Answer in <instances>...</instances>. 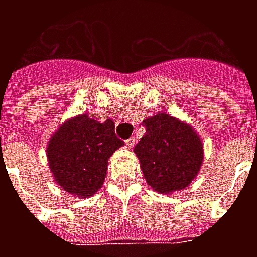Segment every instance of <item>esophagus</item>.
Instances as JSON below:
<instances>
[{"mask_svg":"<svg viewBox=\"0 0 257 257\" xmlns=\"http://www.w3.org/2000/svg\"><path fill=\"white\" fill-rule=\"evenodd\" d=\"M135 142H136V138H129V139L125 140V143H126L128 147H132L135 145Z\"/></svg>","mask_w":257,"mask_h":257,"instance_id":"34e87169","label":"esophagus"}]
</instances>
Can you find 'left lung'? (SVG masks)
I'll use <instances>...</instances> for the list:
<instances>
[{
	"label": "left lung",
	"mask_w": 257,
	"mask_h": 257,
	"mask_svg": "<svg viewBox=\"0 0 257 257\" xmlns=\"http://www.w3.org/2000/svg\"><path fill=\"white\" fill-rule=\"evenodd\" d=\"M145 136L135 146L146 182L161 194L186 189L198 173L204 150L187 123L160 112L143 121Z\"/></svg>",
	"instance_id": "1"
}]
</instances>
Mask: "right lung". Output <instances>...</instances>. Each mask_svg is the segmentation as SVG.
<instances>
[{
    "mask_svg": "<svg viewBox=\"0 0 257 257\" xmlns=\"http://www.w3.org/2000/svg\"><path fill=\"white\" fill-rule=\"evenodd\" d=\"M114 122H97L82 114L64 122L48 143L49 168L56 183L68 194L90 197L106 178L108 158L123 146Z\"/></svg>",
    "mask_w": 257,
    "mask_h": 257,
    "instance_id": "add662e5",
    "label": "right lung"
}]
</instances>
